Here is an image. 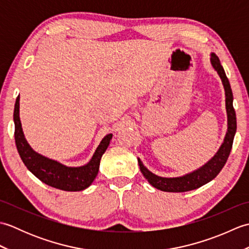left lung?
<instances>
[{"label": "left lung", "mask_w": 249, "mask_h": 249, "mask_svg": "<svg viewBox=\"0 0 249 249\" xmlns=\"http://www.w3.org/2000/svg\"><path fill=\"white\" fill-rule=\"evenodd\" d=\"M211 63L214 70L217 71L221 82L224 84L225 94H226V109L227 116H228V131H227L224 143L219 147L218 152L209 162H206L203 167H201L198 170L192 173H188L186 176L179 178H161L155 176L154 173L147 170L143 166V163L138 158V162L140 166V170L143 174V177L149 181V183L157 189H160L162 192L168 193H184L188 190H193L199 188L202 185L212 181L213 178L217 177L221 169L224 168L227 160L230 155V152L233 144L234 135L236 131V115L233 108V94L230 87L228 78L226 76L224 67L221 66L218 56L215 53L211 54Z\"/></svg>", "instance_id": "8db88e82"}]
</instances>
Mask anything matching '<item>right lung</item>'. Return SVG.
Instances as JSON below:
<instances>
[{"label": "right lung", "mask_w": 249, "mask_h": 249, "mask_svg": "<svg viewBox=\"0 0 249 249\" xmlns=\"http://www.w3.org/2000/svg\"><path fill=\"white\" fill-rule=\"evenodd\" d=\"M19 99H16L14 110L15 122V142L19 155L25 167L39 178L41 182L65 192H80L88 188L96 178L99 169L100 160L104 153L107 150L112 138V134H109L100 142V144L95 151L92 160L82 167H66L55 160H49L38 153L34 152L26 142L21 122L19 118Z\"/></svg>", "instance_id": "add662e5"}]
</instances>
